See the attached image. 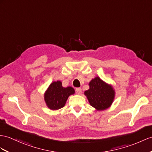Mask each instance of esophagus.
Returning <instances> with one entry per match:
<instances>
[{
	"mask_svg": "<svg viewBox=\"0 0 152 152\" xmlns=\"http://www.w3.org/2000/svg\"><path fill=\"white\" fill-rule=\"evenodd\" d=\"M75 91H76L77 94H80L81 93H82V89H81L80 88H77L75 89Z\"/></svg>",
	"mask_w": 152,
	"mask_h": 152,
	"instance_id": "1",
	"label": "esophagus"
}]
</instances>
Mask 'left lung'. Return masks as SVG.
I'll list each match as a JSON object with an SVG mask.
<instances>
[{"mask_svg": "<svg viewBox=\"0 0 152 152\" xmlns=\"http://www.w3.org/2000/svg\"><path fill=\"white\" fill-rule=\"evenodd\" d=\"M90 89L85 91L88 101L91 106L98 110L109 108L113 101L115 91L113 88L99 78L92 79L89 84Z\"/></svg>", "mask_w": 152, "mask_h": 152, "instance_id": "obj_1", "label": "left lung"}]
</instances>
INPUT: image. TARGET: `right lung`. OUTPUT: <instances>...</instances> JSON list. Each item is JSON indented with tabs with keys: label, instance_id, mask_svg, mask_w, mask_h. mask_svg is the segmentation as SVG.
<instances>
[{
	"label": "right lung",
	"instance_id": "1",
	"mask_svg": "<svg viewBox=\"0 0 152 152\" xmlns=\"http://www.w3.org/2000/svg\"><path fill=\"white\" fill-rule=\"evenodd\" d=\"M74 93L72 87L64 88L61 81H57L50 84L44 95V100L48 108L56 110L64 107L69 96Z\"/></svg>",
	"mask_w": 152,
	"mask_h": 152
}]
</instances>
